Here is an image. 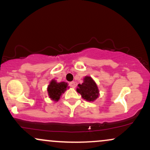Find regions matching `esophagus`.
Listing matches in <instances>:
<instances>
[{"mask_svg": "<svg viewBox=\"0 0 150 150\" xmlns=\"http://www.w3.org/2000/svg\"><path fill=\"white\" fill-rule=\"evenodd\" d=\"M70 86L73 87V88H75V87H76V84H75V82H70Z\"/></svg>", "mask_w": 150, "mask_h": 150, "instance_id": "34e87169", "label": "esophagus"}]
</instances>
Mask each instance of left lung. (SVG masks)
<instances>
[{
	"instance_id": "obj_1",
	"label": "left lung",
	"mask_w": 150,
	"mask_h": 150,
	"mask_svg": "<svg viewBox=\"0 0 150 150\" xmlns=\"http://www.w3.org/2000/svg\"><path fill=\"white\" fill-rule=\"evenodd\" d=\"M77 92L84 99L88 101H95L99 95V90L95 81L89 76H85L83 82L77 85Z\"/></svg>"
}]
</instances>
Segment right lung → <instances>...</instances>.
Returning a JSON list of instances; mask_svg holds the SVG:
<instances>
[{
    "mask_svg": "<svg viewBox=\"0 0 150 150\" xmlns=\"http://www.w3.org/2000/svg\"><path fill=\"white\" fill-rule=\"evenodd\" d=\"M68 85L67 82H57L55 80H51L47 87L48 94L50 99L54 101H58L67 89H69Z\"/></svg>",
    "mask_w": 150,
    "mask_h": 150,
    "instance_id": "right-lung-1",
    "label": "right lung"
}]
</instances>
